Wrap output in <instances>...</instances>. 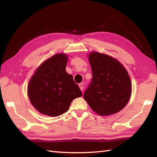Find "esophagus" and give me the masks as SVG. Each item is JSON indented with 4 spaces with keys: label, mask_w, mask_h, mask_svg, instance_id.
<instances>
[{
    "label": "esophagus",
    "mask_w": 157,
    "mask_h": 157,
    "mask_svg": "<svg viewBox=\"0 0 157 157\" xmlns=\"http://www.w3.org/2000/svg\"><path fill=\"white\" fill-rule=\"evenodd\" d=\"M84 84H83V83H80V84H79V88H80V90L82 91H83L84 90Z\"/></svg>",
    "instance_id": "obj_1"
}]
</instances>
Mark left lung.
Returning a JSON list of instances; mask_svg holds the SVG:
<instances>
[{
	"label": "left lung",
	"mask_w": 157,
	"mask_h": 157,
	"mask_svg": "<svg viewBox=\"0 0 157 157\" xmlns=\"http://www.w3.org/2000/svg\"><path fill=\"white\" fill-rule=\"evenodd\" d=\"M88 56L92 78L84 92V99L100 115L118 113L128 104L132 94L128 71L111 56L92 52Z\"/></svg>",
	"instance_id": "8db88e82"
}]
</instances>
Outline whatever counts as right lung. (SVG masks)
I'll return each instance as SVG.
<instances>
[{"mask_svg":"<svg viewBox=\"0 0 157 157\" xmlns=\"http://www.w3.org/2000/svg\"><path fill=\"white\" fill-rule=\"evenodd\" d=\"M68 56L56 54L36 69L28 87L29 99L42 114L57 117L67 112L73 100L82 93L65 67Z\"/></svg>","mask_w":157,"mask_h":157,"instance_id":"right-lung-1","label":"right lung"}]
</instances>
